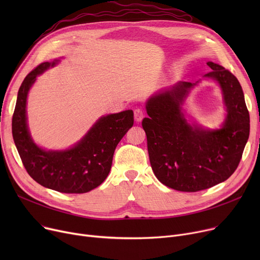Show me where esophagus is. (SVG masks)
I'll list each match as a JSON object with an SVG mask.
<instances>
[{
    "instance_id": "34e87169",
    "label": "esophagus",
    "mask_w": 260,
    "mask_h": 260,
    "mask_svg": "<svg viewBox=\"0 0 260 260\" xmlns=\"http://www.w3.org/2000/svg\"><path fill=\"white\" fill-rule=\"evenodd\" d=\"M134 116H135V120L137 122H140L143 117H144V111L142 108H136L134 111Z\"/></svg>"
}]
</instances>
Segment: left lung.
Listing matches in <instances>:
<instances>
[{
    "label": "left lung",
    "instance_id": "left-lung-1",
    "mask_svg": "<svg viewBox=\"0 0 260 260\" xmlns=\"http://www.w3.org/2000/svg\"><path fill=\"white\" fill-rule=\"evenodd\" d=\"M204 77L220 84L228 116L217 131L193 127L181 113L183 98L196 83L180 81L146 103L142 120L149 162L165 185L180 192H198L225 181L241 160L250 135V115L237 78L213 62Z\"/></svg>",
    "mask_w": 260,
    "mask_h": 260
}]
</instances>
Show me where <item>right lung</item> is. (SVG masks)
I'll use <instances>...</instances> for the list:
<instances>
[{
	"mask_svg": "<svg viewBox=\"0 0 260 260\" xmlns=\"http://www.w3.org/2000/svg\"><path fill=\"white\" fill-rule=\"evenodd\" d=\"M57 62L41 63L22 82L12 116V137L25 170L35 181L61 193L83 194L105 180L116 146L134 124V113L124 111L102 117L83 139L67 151L40 148L27 128V93L36 77Z\"/></svg>",
	"mask_w": 260,
	"mask_h": 260,
	"instance_id": "1",
	"label": "right lung"
}]
</instances>
